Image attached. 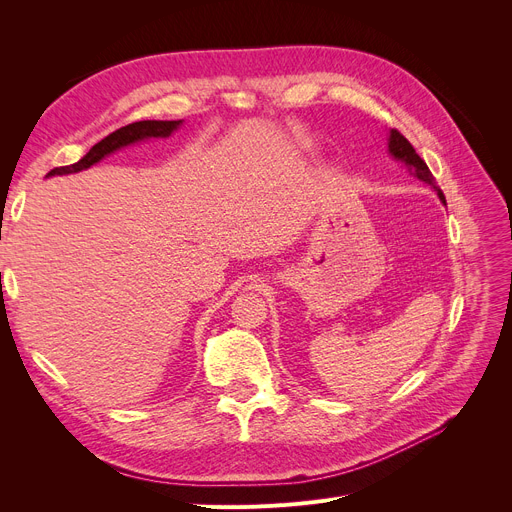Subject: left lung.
<instances>
[{
  "instance_id": "left-lung-1",
  "label": "left lung",
  "mask_w": 512,
  "mask_h": 512,
  "mask_svg": "<svg viewBox=\"0 0 512 512\" xmlns=\"http://www.w3.org/2000/svg\"><path fill=\"white\" fill-rule=\"evenodd\" d=\"M388 149H390V153L396 157V159H400V161H405V166L409 168V172L413 174V176H417L419 180H423V182H427V184H432L436 191H438V197L444 201V193L440 191V186L436 184V178H434V174L429 172V168H427V164L425 161L417 155V151L413 149V145L402 137V134L394 128L392 132H390V143H388Z\"/></svg>"
}]
</instances>
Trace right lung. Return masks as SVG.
<instances>
[{"instance_id": "obj_1", "label": "right lung", "mask_w": 512, "mask_h": 512, "mask_svg": "<svg viewBox=\"0 0 512 512\" xmlns=\"http://www.w3.org/2000/svg\"><path fill=\"white\" fill-rule=\"evenodd\" d=\"M182 124V120H143V122H132L128 126L118 128L116 132L107 134L103 141H99L97 145L91 147V151L76 161L72 166H60V168H53L47 176H56V174H72V172H80V170H87L93 164H97L99 159H103L105 155L114 153L120 147H126L134 141H141V139H149V137H168L172 134L178 126Z\"/></svg>"}]
</instances>
